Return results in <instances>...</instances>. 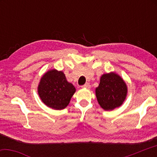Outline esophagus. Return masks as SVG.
<instances>
[{
  "mask_svg": "<svg viewBox=\"0 0 157 157\" xmlns=\"http://www.w3.org/2000/svg\"><path fill=\"white\" fill-rule=\"evenodd\" d=\"M82 87H83V88H86V89H90L91 88V85H90L89 83H86L85 84H84Z\"/></svg>",
  "mask_w": 157,
  "mask_h": 157,
  "instance_id": "obj_1",
  "label": "esophagus"
}]
</instances>
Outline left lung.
<instances>
[{
  "label": "left lung",
  "mask_w": 157,
  "mask_h": 157,
  "mask_svg": "<svg viewBox=\"0 0 157 157\" xmlns=\"http://www.w3.org/2000/svg\"><path fill=\"white\" fill-rule=\"evenodd\" d=\"M127 94L126 83L116 73L103 74L96 89L95 95L103 109L111 111L120 107L125 100Z\"/></svg>",
  "instance_id": "1"
}]
</instances>
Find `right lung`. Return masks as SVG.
Wrapping results in <instances>:
<instances>
[{
	"label": "right lung",
	"instance_id": "right-lung-1",
	"mask_svg": "<svg viewBox=\"0 0 157 157\" xmlns=\"http://www.w3.org/2000/svg\"><path fill=\"white\" fill-rule=\"evenodd\" d=\"M76 89L66 80L62 71H48L41 77L38 94L45 105L53 109L61 110L67 107Z\"/></svg>",
	"mask_w": 157,
	"mask_h": 157
}]
</instances>
